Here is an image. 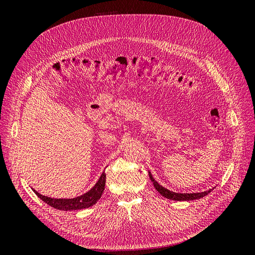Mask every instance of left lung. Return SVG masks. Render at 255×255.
<instances>
[{"mask_svg": "<svg viewBox=\"0 0 255 255\" xmlns=\"http://www.w3.org/2000/svg\"><path fill=\"white\" fill-rule=\"evenodd\" d=\"M149 176L150 179L154 185V187H155V189L159 192V194L167 198V199H170V200H174V201H191V200H197V199H201L203 197H205L206 195L210 194V192L215 188H212V189H208L206 191H202V192H192V194H181V192H174V191H171L169 190L165 187L161 186L160 184H158L155 179L152 176L151 172L149 171Z\"/></svg>", "mask_w": 255, "mask_h": 255, "instance_id": "obj_1", "label": "left lung"}]
</instances>
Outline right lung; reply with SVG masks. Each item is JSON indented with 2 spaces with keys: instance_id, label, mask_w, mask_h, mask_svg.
I'll return each mask as SVG.
<instances>
[{
  "instance_id": "obj_1",
  "label": "right lung",
  "mask_w": 255,
  "mask_h": 255,
  "mask_svg": "<svg viewBox=\"0 0 255 255\" xmlns=\"http://www.w3.org/2000/svg\"><path fill=\"white\" fill-rule=\"evenodd\" d=\"M105 180H106V174L103 171L101 176H100L99 181L89 191H87L86 194H84L80 197H75L72 199L50 198L47 196H42L35 189H33V191L42 200L43 202H45L54 208H56V210H59V211L84 210V208H88L94 204H96L98 200L101 198L105 188Z\"/></svg>"
}]
</instances>
